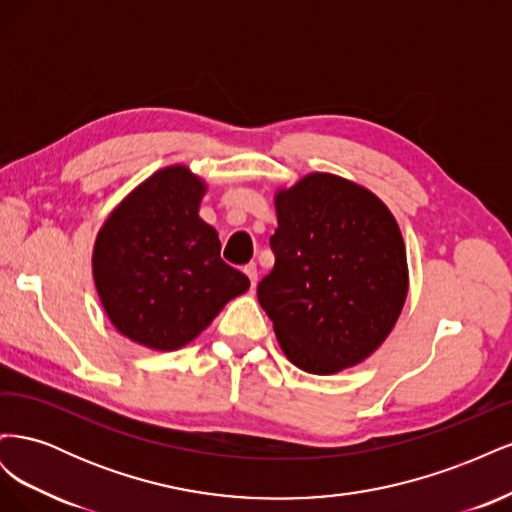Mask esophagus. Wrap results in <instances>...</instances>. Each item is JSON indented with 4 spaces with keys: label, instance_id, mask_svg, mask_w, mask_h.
<instances>
[{
    "label": "esophagus",
    "instance_id": "1",
    "mask_svg": "<svg viewBox=\"0 0 512 512\" xmlns=\"http://www.w3.org/2000/svg\"><path fill=\"white\" fill-rule=\"evenodd\" d=\"M243 271H245L247 277H250V286L254 288L256 282H258V269H256V265H247Z\"/></svg>",
    "mask_w": 512,
    "mask_h": 512
}]
</instances>
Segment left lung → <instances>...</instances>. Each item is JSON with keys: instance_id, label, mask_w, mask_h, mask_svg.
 Listing matches in <instances>:
<instances>
[{"instance_id": "left-lung-1", "label": "left lung", "mask_w": 512, "mask_h": 512, "mask_svg": "<svg viewBox=\"0 0 512 512\" xmlns=\"http://www.w3.org/2000/svg\"><path fill=\"white\" fill-rule=\"evenodd\" d=\"M275 211V265L258 284V301L284 354L320 376L365 361L393 331L408 294L393 213L329 173L277 192Z\"/></svg>"}]
</instances>
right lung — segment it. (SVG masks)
<instances>
[{
	"mask_svg": "<svg viewBox=\"0 0 512 512\" xmlns=\"http://www.w3.org/2000/svg\"><path fill=\"white\" fill-rule=\"evenodd\" d=\"M205 183L168 166L121 200L98 232L94 280L106 316L132 342L177 350L203 333L250 280L220 258L198 218Z\"/></svg>",
	"mask_w": 512,
	"mask_h": 512,
	"instance_id": "add662e5",
	"label": "right lung"
}]
</instances>
